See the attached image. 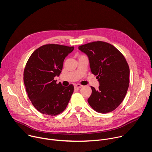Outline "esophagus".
I'll list each match as a JSON object with an SVG mask.
<instances>
[{"mask_svg": "<svg viewBox=\"0 0 152 152\" xmlns=\"http://www.w3.org/2000/svg\"><path fill=\"white\" fill-rule=\"evenodd\" d=\"M82 86H83L82 85H80V84H75L74 85V87H75V89H79V88H82Z\"/></svg>", "mask_w": 152, "mask_h": 152, "instance_id": "1", "label": "esophagus"}]
</instances>
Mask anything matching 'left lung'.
Instances as JSON below:
<instances>
[{
	"label": "left lung",
	"instance_id": "8db88e82",
	"mask_svg": "<svg viewBox=\"0 0 152 152\" xmlns=\"http://www.w3.org/2000/svg\"><path fill=\"white\" fill-rule=\"evenodd\" d=\"M78 48L88 57L91 73L99 82L98 90L91 86L89 104L102 114L115 110L129 87L130 70L124 56L114 46L103 41L90 42Z\"/></svg>",
	"mask_w": 152,
	"mask_h": 152
}]
</instances>
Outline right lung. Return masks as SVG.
<instances>
[{
    "mask_svg": "<svg viewBox=\"0 0 152 152\" xmlns=\"http://www.w3.org/2000/svg\"><path fill=\"white\" fill-rule=\"evenodd\" d=\"M73 50L74 47L46 45L29 57L24 70V83L29 99L41 113L56 115L67 106L74 86L56 83L54 77L59 76L64 59Z\"/></svg>",
    "mask_w": 152,
    "mask_h": 152,
    "instance_id": "add662e5",
    "label": "right lung"
}]
</instances>
